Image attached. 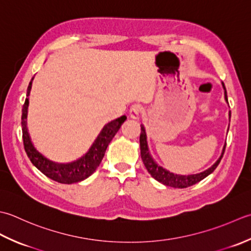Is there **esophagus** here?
<instances>
[{
  "mask_svg": "<svg viewBox=\"0 0 251 251\" xmlns=\"http://www.w3.org/2000/svg\"><path fill=\"white\" fill-rule=\"evenodd\" d=\"M143 112V107L139 104H134L130 108V117L132 119H139Z\"/></svg>",
  "mask_w": 251,
  "mask_h": 251,
  "instance_id": "34e87169",
  "label": "esophagus"
}]
</instances>
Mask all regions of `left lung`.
Returning a JSON list of instances; mask_svg holds the SVG:
<instances>
[{"mask_svg": "<svg viewBox=\"0 0 251 251\" xmlns=\"http://www.w3.org/2000/svg\"><path fill=\"white\" fill-rule=\"evenodd\" d=\"M222 85L224 89V99H226V103L228 104L226 89V86H224L223 82H222ZM228 116H229V119H231V111L228 112ZM226 143L223 147L221 156H220L219 159L214 162L210 168H208L207 170H204L201 173H196V175H188V176L176 175V173L170 172L169 170H167V169L159 166L154 160V158H152V156L150 152V148H148L145 127H144V126L141 125L140 147H141V157H142L143 163H144V166L147 169L148 173H150V175L154 177L155 180L162 183L163 185H166V186H171L175 188H185V187L192 186V185H194V184H196L198 182H201V180H203L204 177H207L209 175H211V173L216 170V168L218 167L220 161H221V159H222L224 151H226Z\"/></svg>", "mask_w": 251, "mask_h": 251, "instance_id": "left-lung-1", "label": "left lung"}]
</instances>
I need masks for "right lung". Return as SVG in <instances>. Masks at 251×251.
<instances>
[{
  "label": "right lung",
  "mask_w": 251,
  "mask_h": 251,
  "mask_svg": "<svg viewBox=\"0 0 251 251\" xmlns=\"http://www.w3.org/2000/svg\"><path fill=\"white\" fill-rule=\"evenodd\" d=\"M33 78L30 81L27 89V99L25 100L23 106V115H22V127H23V140L25 151L27 152L30 161L32 165L43 173L44 176L52 178L53 181L63 184H73L78 183L88 178L92 173H94L97 167L100 166L101 159L105 155L107 146L119 131L121 125L126 120V116H121L120 118L112 120L105 125L103 129L97 135L94 143L90 147V150L85 154L73 162L68 163H59L48 159L43 156L37 148L32 144L30 139L28 127H27V115H28V106L30 91H31Z\"/></svg>",
  "instance_id": "1"
}]
</instances>
